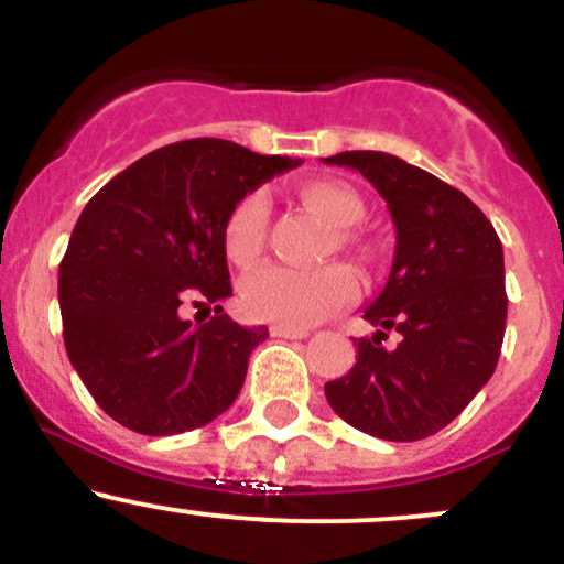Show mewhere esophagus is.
I'll return each instance as SVG.
<instances>
[{"label":"esophagus","instance_id":"1","mask_svg":"<svg viewBox=\"0 0 564 564\" xmlns=\"http://www.w3.org/2000/svg\"><path fill=\"white\" fill-rule=\"evenodd\" d=\"M312 330L304 328V325H290V323H274L271 325V336L276 339H306Z\"/></svg>","mask_w":564,"mask_h":564}]
</instances>
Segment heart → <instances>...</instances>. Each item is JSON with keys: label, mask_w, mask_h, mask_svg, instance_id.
<instances>
[{"label": "heart", "mask_w": 564, "mask_h": 564, "mask_svg": "<svg viewBox=\"0 0 564 564\" xmlns=\"http://www.w3.org/2000/svg\"><path fill=\"white\" fill-rule=\"evenodd\" d=\"M301 197L334 228H352L364 219L367 206L361 195L339 182H310ZM271 203L265 193L243 195L225 219V252L236 265H252L260 258L269 230ZM347 236L341 234V241ZM241 306L254 321H276L290 325H312L350 306L358 295V280L347 265L330 263L323 269H290V265H260L249 271L239 288Z\"/></svg>", "instance_id": "1"}]
</instances>
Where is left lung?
Listing matches in <instances>:
<instances>
[{"mask_svg": "<svg viewBox=\"0 0 564 564\" xmlns=\"http://www.w3.org/2000/svg\"><path fill=\"white\" fill-rule=\"evenodd\" d=\"M382 195L397 228L391 274L364 310L375 325L325 399L371 437L412 443L437 434L495 375L508 295L502 243L486 214L432 173L386 152H341ZM388 329L400 341L386 348Z\"/></svg>", "mask_w": 564, "mask_h": 564, "instance_id": "left-lung-1", "label": "left lung"}]
</instances>
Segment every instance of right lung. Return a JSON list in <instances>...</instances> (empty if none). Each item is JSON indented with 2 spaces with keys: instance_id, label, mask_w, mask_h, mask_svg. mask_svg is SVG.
<instances>
[{
  "instance_id": "right-lung-1",
  "label": "right lung",
  "mask_w": 564,
  "mask_h": 564,
  "mask_svg": "<svg viewBox=\"0 0 564 564\" xmlns=\"http://www.w3.org/2000/svg\"><path fill=\"white\" fill-rule=\"evenodd\" d=\"M299 165L195 138L141 156L86 203L59 265L65 347L121 426L182 434L236 402L269 328L223 315L234 293L225 219L243 195ZM189 303H214L218 315L193 326L183 321Z\"/></svg>"
}]
</instances>
